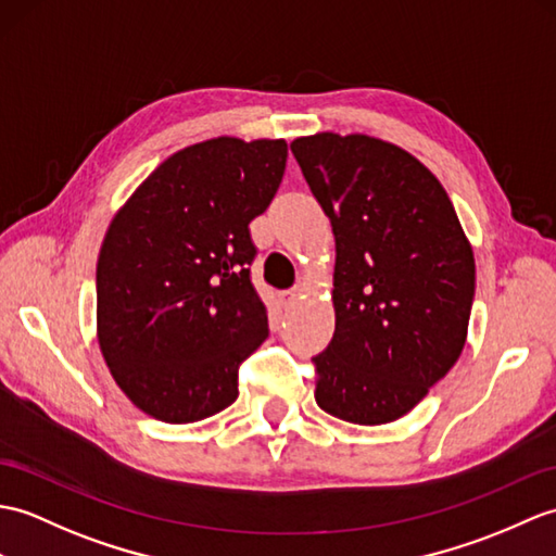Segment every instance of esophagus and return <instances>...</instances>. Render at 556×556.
Returning <instances> with one entry per match:
<instances>
[{"mask_svg":"<svg viewBox=\"0 0 556 556\" xmlns=\"http://www.w3.org/2000/svg\"><path fill=\"white\" fill-rule=\"evenodd\" d=\"M301 287H293V289H289V291H283L281 293V299H283V303H287V305H293L295 301H299L301 299Z\"/></svg>","mask_w":556,"mask_h":556,"instance_id":"34e87169","label":"esophagus"}]
</instances>
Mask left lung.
I'll return each instance as SVG.
<instances>
[{"label": "left lung", "mask_w": 556, "mask_h": 556, "mask_svg": "<svg viewBox=\"0 0 556 556\" xmlns=\"http://www.w3.org/2000/svg\"><path fill=\"white\" fill-rule=\"evenodd\" d=\"M291 151L337 239V329L313 357L315 400L351 424L395 421L462 355L471 243L435 175L391 141L317 132Z\"/></svg>", "instance_id": "obj_1"}]
</instances>
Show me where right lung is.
<instances>
[{
	"mask_svg": "<svg viewBox=\"0 0 556 556\" xmlns=\"http://www.w3.org/2000/svg\"><path fill=\"white\" fill-rule=\"evenodd\" d=\"M287 141L215 137L163 161L113 215L97 261V337L121 391L165 424L235 403L267 339L251 283V219L267 211Z\"/></svg>",
	"mask_w": 556,
	"mask_h": 556,
	"instance_id": "obj_1",
	"label": "right lung"
}]
</instances>
